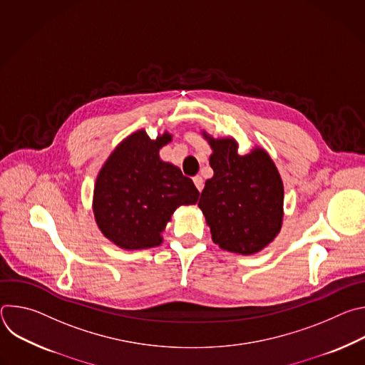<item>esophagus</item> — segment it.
<instances>
[{
	"label": "esophagus",
	"instance_id": "obj_1",
	"mask_svg": "<svg viewBox=\"0 0 365 365\" xmlns=\"http://www.w3.org/2000/svg\"><path fill=\"white\" fill-rule=\"evenodd\" d=\"M193 183H195L196 189H197L199 192H202V189H203V179H202L200 176H195V178H193Z\"/></svg>",
	"mask_w": 365,
	"mask_h": 365
}]
</instances>
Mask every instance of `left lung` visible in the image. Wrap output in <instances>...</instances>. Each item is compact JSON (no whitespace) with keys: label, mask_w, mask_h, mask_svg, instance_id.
I'll return each mask as SVG.
<instances>
[{"label":"left lung","mask_w":365,"mask_h":365,"mask_svg":"<svg viewBox=\"0 0 365 365\" xmlns=\"http://www.w3.org/2000/svg\"><path fill=\"white\" fill-rule=\"evenodd\" d=\"M202 137L212 148L214 176L205 182L197 206L220 248L251 255L266 248L283 225L284 189L280 173L263 147L240 154L232 137Z\"/></svg>","instance_id":"8db88e82"}]
</instances>
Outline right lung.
<instances>
[{"label":"right lung","mask_w":365,"mask_h":365,"mask_svg":"<svg viewBox=\"0 0 365 365\" xmlns=\"http://www.w3.org/2000/svg\"><path fill=\"white\" fill-rule=\"evenodd\" d=\"M170 141L169 131L150 138L145 130H138L113 150L96 176L92 199L96 225L123 250L160 245L173 212L197 202L193 182L160 159V148Z\"/></svg>","instance_id":"1"}]
</instances>
